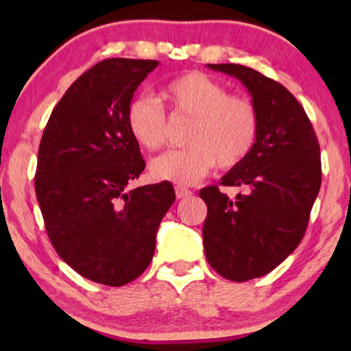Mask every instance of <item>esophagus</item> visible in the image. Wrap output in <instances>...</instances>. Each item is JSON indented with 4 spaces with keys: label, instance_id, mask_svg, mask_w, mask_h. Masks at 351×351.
<instances>
[{
    "label": "esophagus",
    "instance_id": "esophagus-1",
    "mask_svg": "<svg viewBox=\"0 0 351 351\" xmlns=\"http://www.w3.org/2000/svg\"><path fill=\"white\" fill-rule=\"evenodd\" d=\"M190 195H191V190L185 189V186H176V196H177V199L189 198Z\"/></svg>",
    "mask_w": 351,
    "mask_h": 351
}]
</instances>
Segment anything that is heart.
Here are the masks:
<instances>
[{"instance_id":"obj_1","label":"heart","mask_w":351,"mask_h":351,"mask_svg":"<svg viewBox=\"0 0 351 351\" xmlns=\"http://www.w3.org/2000/svg\"><path fill=\"white\" fill-rule=\"evenodd\" d=\"M162 99L174 117L190 118L184 150L169 152L152 162L150 172L158 180L193 185L217 165L232 169L256 145L258 112L246 95L227 94L217 80L201 71H190L171 80ZM126 126L134 141L148 152L167 142L165 108L148 95H137L126 108Z\"/></svg>"}]
</instances>
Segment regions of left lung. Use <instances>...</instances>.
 <instances>
[{
	"label": "left lung",
	"mask_w": 351,
	"mask_h": 351,
	"mask_svg": "<svg viewBox=\"0 0 351 351\" xmlns=\"http://www.w3.org/2000/svg\"><path fill=\"white\" fill-rule=\"evenodd\" d=\"M208 66L241 81L261 119L251 153L220 180L246 193L230 199L217 185L199 191L208 206L206 258L220 276L243 282L270 273L299 246L321 186V152L304 107L285 86L244 65Z\"/></svg>",
	"instance_id": "1"
}]
</instances>
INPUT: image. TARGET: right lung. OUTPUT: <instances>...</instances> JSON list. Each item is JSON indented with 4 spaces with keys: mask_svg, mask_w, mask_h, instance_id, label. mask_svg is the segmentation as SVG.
Returning a JSON list of instances; mask_svg holds the SVG:
<instances>
[{
    "mask_svg": "<svg viewBox=\"0 0 351 351\" xmlns=\"http://www.w3.org/2000/svg\"><path fill=\"white\" fill-rule=\"evenodd\" d=\"M156 65L119 57L95 64L52 110L38 150L35 190L47 237L62 261L105 286L145 271L176 199L169 182L128 190L145 161L126 108Z\"/></svg>",
    "mask_w": 351,
    "mask_h": 351,
    "instance_id": "obj_1",
    "label": "right lung"
}]
</instances>
